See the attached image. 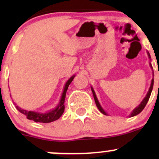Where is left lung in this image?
<instances>
[{
    "mask_svg": "<svg viewBox=\"0 0 159 159\" xmlns=\"http://www.w3.org/2000/svg\"><path fill=\"white\" fill-rule=\"evenodd\" d=\"M147 54H148V57L149 58V60H151V57H150V54H149V53L147 52ZM149 66H150L151 69H152V64H151V63H149ZM153 71V70H152ZM152 75L154 76V73L152 72ZM153 83H154V79H152V81H151V84H150V87H149V90L148 92H147V95H146V96L144 97V98L143 100H142V102H140V104L139 105H138V107H136L132 111V113H131L130 115H129V117H132V116H136V115H138V114H140V112H141L143 110V108L145 107L146 105H147V102L149 101V98L150 97V95H151V93H152V88H153ZM91 90H92V93H93V97H94V100H95V102H96V105L97 107L98 108V110L101 111V113H102L103 114L105 115H107V114L106 112H105V110L102 107L101 105H100L99 102H98L97 97H96V93H95V91L93 90V87H91Z\"/></svg>",
    "mask_w": 159,
    "mask_h": 159,
    "instance_id": "8db88e82",
    "label": "left lung"
}]
</instances>
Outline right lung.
Segmentation results:
<instances>
[{"label": "right lung", "mask_w": 159, "mask_h": 159, "mask_svg": "<svg viewBox=\"0 0 159 159\" xmlns=\"http://www.w3.org/2000/svg\"><path fill=\"white\" fill-rule=\"evenodd\" d=\"M75 77V75H73L68 81H66V83L65 84L64 88H63V91L62 93L61 100H60L59 103L57 106L53 108L52 110H50L48 111H46L45 113H41V112H37V111H27L25 110V109L21 108V107L17 106L16 105V107L19 112H21V114H25L27 116V118L30 120H33V121L36 122V123H51V122L55 121V120H58L60 117L62 116V114L64 112L65 109V98H66V91L68 90L69 85L70 84L71 82L72 81V80L74 79V78Z\"/></svg>", "instance_id": "1"}]
</instances>
